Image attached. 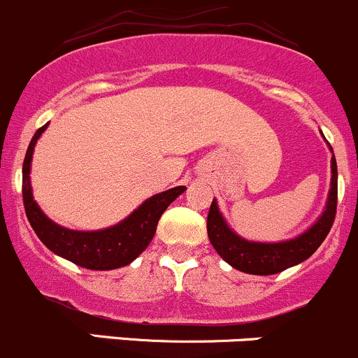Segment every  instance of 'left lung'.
Returning a JSON list of instances; mask_svg holds the SVG:
<instances>
[{
	"label": "left lung",
	"instance_id": "left-lung-1",
	"mask_svg": "<svg viewBox=\"0 0 358 358\" xmlns=\"http://www.w3.org/2000/svg\"><path fill=\"white\" fill-rule=\"evenodd\" d=\"M331 171L333 178H331V190L324 215L305 234L284 243L265 244L249 243L243 239L227 227L225 220L220 215L216 201H213L208 213V237L213 248L234 268L252 275H272L305 262L324 243L334 223L336 206H338V166L334 156L331 159Z\"/></svg>",
	"mask_w": 358,
	"mask_h": 358
}]
</instances>
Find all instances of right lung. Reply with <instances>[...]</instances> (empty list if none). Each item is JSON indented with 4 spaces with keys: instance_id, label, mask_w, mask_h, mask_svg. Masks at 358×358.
<instances>
[{
    "instance_id": "right-lung-1",
    "label": "right lung",
    "mask_w": 358,
    "mask_h": 358,
    "mask_svg": "<svg viewBox=\"0 0 358 358\" xmlns=\"http://www.w3.org/2000/svg\"><path fill=\"white\" fill-rule=\"evenodd\" d=\"M46 126H41L32 136L22 166V197L25 215L36 236L50 251L67 258L69 262L90 270H114L129 265L152 241L157 222L169 204L185 192V187H175L147 199L117 225L96 232H78L57 225L38 208L31 192V159L34 145Z\"/></svg>"
}]
</instances>
